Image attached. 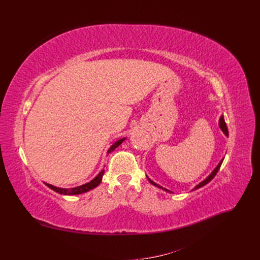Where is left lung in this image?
<instances>
[{
  "label": "left lung",
  "mask_w": 260,
  "mask_h": 260,
  "mask_svg": "<svg viewBox=\"0 0 260 260\" xmlns=\"http://www.w3.org/2000/svg\"><path fill=\"white\" fill-rule=\"evenodd\" d=\"M219 127H220V129H221L222 130V132L224 133V135L228 137V136H229V132H228V128H226V123H225V121H224V118H223V116H221V117H220V120H219ZM222 161H223V159L221 160V161H220L219 164H218V166L214 169V171H212L211 172V174L205 179V180H204V181H202V182L200 183V184H198V185H196L194 188H193V190H196V188H200V187H202V186H204V185H206L208 182H210V181L212 180V179H214V177L217 175V172H218V170L220 169V166H221V164H222ZM147 179H148V181H149V182H151L153 185H155V186H157V187H160V188H162V190H165V191H167V192H170V191H168L167 190V188H164L162 186H160V185H158V184H157V183H155V182H153V181L151 180V179H149L148 177H147Z\"/></svg>",
  "instance_id": "1"
}]
</instances>
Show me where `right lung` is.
Wrapping results in <instances>:
<instances>
[{"instance_id":"obj_1","label":"right lung","mask_w":260,"mask_h":260,"mask_svg":"<svg viewBox=\"0 0 260 260\" xmlns=\"http://www.w3.org/2000/svg\"><path fill=\"white\" fill-rule=\"evenodd\" d=\"M124 139H125V138L120 139V140H118L117 142H115V143L111 146V148L108 149V152H107V153H111V152H113L114 149H115L117 146H119V145L123 142ZM103 175H104V170H102L95 178H94L92 181H90V182L85 183V184H83V185H80V186L73 187V188H61V187H56V186H54V185L49 184V183H45V184L48 185L50 188H52L53 191L57 192V193H59V194H64V195H77V194L85 193V192H88V191L92 190V188L96 187V186L101 183L102 178H103Z\"/></svg>"}]
</instances>
